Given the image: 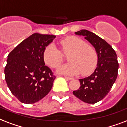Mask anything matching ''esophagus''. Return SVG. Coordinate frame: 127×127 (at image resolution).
Segmentation results:
<instances>
[{
	"mask_svg": "<svg viewBox=\"0 0 127 127\" xmlns=\"http://www.w3.org/2000/svg\"><path fill=\"white\" fill-rule=\"evenodd\" d=\"M64 77L66 79H67V80H71V79H73L72 77H67V76H64Z\"/></svg>",
	"mask_w": 127,
	"mask_h": 127,
	"instance_id": "esophagus-1",
	"label": "esophagus"
}]
</instances>
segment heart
I'll use <instances>...</instances> for the list:
<instances>
[{
    "instance_id": "b5f03b06",
    "label": "heart",
    "mask_w": 127,
    "mask_h": 127,
    "mask_svg": "<svg viewBox=\"0 0 127 127\" xmlns=\"http://www.w3.org/2000/svg\"><path fill=\"white\" fill-rule=\"evenodd\" d=\"M61 50L65 54H69L67 64L59 67L57 72L75 75L81 73L86 75L91 73L96 67L97 53L93 46L85 44L83 40L69 36L60 42ZM44 60L48 66L56 68L63 61V55L54 44H49L43 53Z\"/></svg>"
}]
</instances>
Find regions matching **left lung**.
Masks as SVG:
<instances>
[{
    "label": "left lung",
    "instance_id": "obj_1",
    "mask_svg": "<svg viewBox=\"0 0 127 127\" xmlns=\"http://www.w3.org/2000/svg\"><path fill=\"white\" fill-rule=\"evenodd\" d=\"M75 34L84 36L95 48L98 62L94 72L89 77L79 79L80 87L73 93L85 103L95 104L105 97L117 77V57L111 46L93 32L81 30Z\"/></svg>",
    "mask_w": 127,
    "mask_h": 127
}]
</instances>
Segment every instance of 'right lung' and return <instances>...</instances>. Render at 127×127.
I'll return each instance as SVG.
<instances>
[{"mask_svg": "<svg viewBox=\"0 0 127 127\" xmlns=\"http://www.w3.org/2000/svg\"><path fill=\"white\" fill-rule=\"evenodd\" d=\"M55 38L54 35L33 34L8 56L6 81L12 93L22 103H35L52 87L56 76L45 65L43 53Z\"/></svg>", "mask_w": 127, "mask_h": 127, "instance_id": "right-lung-1", "label": "right lung"}]
</instances>
